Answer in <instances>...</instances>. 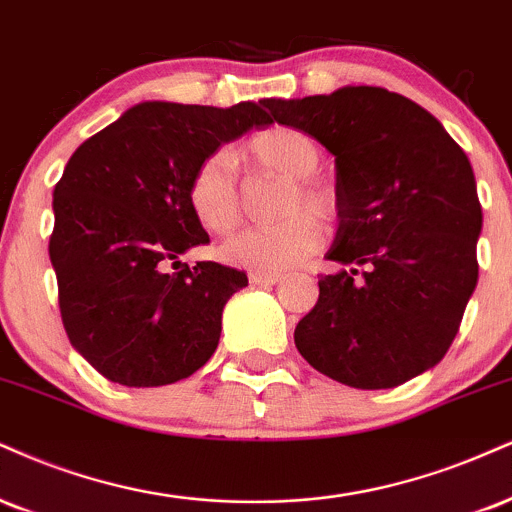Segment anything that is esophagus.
<instances>
[{
	"instance_id": "34e87169",
	"label": "esophagus",
	"mask_w": 512,
	"mask_h": 512,
	"mask_svg": "<svg viewBox=\"0 0 512 512\" xmlns=\"http://www.w3.org/2000/svg\"><path fill=\"white\" fill-rule=\"evenodd\" d=\"M248 279L252 286H274L281 281V274H262V272H250Z\"/></svg>"
}]
</instances>
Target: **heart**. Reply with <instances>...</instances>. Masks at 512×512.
Here are the masks:
<instances>
[{
	"instance_id": "1",
	"label": "heart",
	"mask_w": 512,
	"mask_h": 512,
	"mask_svg": "<svg viewBox=\"0 0 512 512\" xmlns=\"http://www.w3.org/2000/svg\"><path fill=\"white\" fill-rule=\"evenodd\" d=\"M243 155L257 169L291 178V188L281 202V214L288 217L279 224L255 226L226 240L221 257L250 272L283 274L322 248V226L309 213L319 219H331L336 214L334 190L307 178L319 169L322 152L315 140L298 128L274 126L252 135L243 145ZM188 202L207 231L224 236L240 226L245 197L236 164L226 152H214L197 164L188 183ZM303 208L311 211L303 213Z\"/></svg>"
}]
</instances>
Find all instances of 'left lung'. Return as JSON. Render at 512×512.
<instances>
[{"mask_svg":"<svg viewBox=\"0 0 512 512\" xmlns=\"http://www.w3.org/2000/svg\"><path fill=\"white\" fill-rule=\"evenodd\" d=\"M336 157L338 229L295 348L353 389H393L439 365L477 286L482 205L470 159L427 109L372 85L267 100ZM351 269L348 270L347 267Z\"/></svg>","mask_w":512,"mask_h":512,"instance_id":"left-lung-1","label":"left lung"}]
</instances>
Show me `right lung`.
Wrapping results in <instances>:
<instances>
[{"label":"right lung","instance_id":"1","mask_svg":"<svg viewBox=\"0 0 512 512\" xmlns=\"http://www.w3.org/2000/svg\"><path fill=\"white\" fill-rule=\"evenodd\" d=\"M267 100L231 109L140 102L73 152L54 186L49 260L71 346L121 386H166L219 346L221 312L248 276L178 257L209 243L188 202L197 164L255 126ZM174 263L179 272L169 275Z\"/></svg>","mask_w":512,"mask_h":512}]
</instances>
